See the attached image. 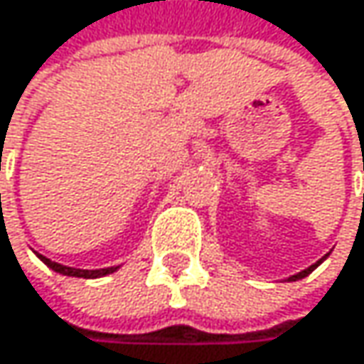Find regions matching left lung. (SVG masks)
Wrapping results in <instances>:
<instances>
[{
	"instance_id": "1",
	"label": "left lung",
	"mask_w": 364,
	"mask_h": 364,
	"mask_svg": "<svg viewBox=\"0 0 364 364\" xmlns=\"http://www.w3.org/2000/svg\"><path fill=\"white\" fill-rule=\"evenodd\" d=\"M322 260H324V258H322ZM322 260H320V262H322ZM320 262H316V264H314V267H309L307 271H303V273H299V275L290 277V282H296V279H303V277H307V275H309V273H311V271H314V269H316V267H318Z\"/></svg>"
}]
</instances>
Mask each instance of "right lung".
Segmentation results:
<instances>
[{
	"instance_id": "obj_1",
	"label": "right lung",
	"mask_w": 364,
	"mask_h": 364,
	"mask_svg": "<svg viewBox=\"0 0 364 364\" xmlns=\"http://www.w3.org/2000/svg\"><path fill=\"white\" fill-rule=\"evenodd\" d=\"M46 267H50L53 271L61 273V275H70V277H85V279H91V277H104L112 271H117V267H110V269H100V271H80V269H70V267H63V264H57V262H50L48 258L44 256H38Z\"/></svg>"
}]
</instances>
